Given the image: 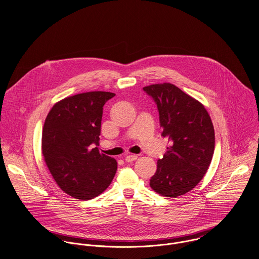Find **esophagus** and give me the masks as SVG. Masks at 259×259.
Wrapping results in <instances>:
<instances>
[{"instance_id":"esophagus-1","label":"esophagus","mask_w":259,"mask_h":259,"mask_svg":"<svg viewBox=\"0 0 259 259\" xmlns=\"http://www.w3.org/2000/svg\"><path fill=\"white\" fill-rule=\"evenodd\" d=\"M137 158H138V155H137V154H128V155L125 156V161H126V162H133V161H135Z\"/></svg>"}]
</instances>
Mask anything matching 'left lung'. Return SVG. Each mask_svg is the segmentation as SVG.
I'll list each match as a JSON object with an SVG mask.
<instances>
[{"mask_svg": "<svg viewBox=\"0 0 259 259\" xmlns=\"http://www.w3.org/2000/svg\"><path fill=\"white\" fill-rule=\"evenodd\" d=\"M144 91L159 113L162 137L169 147L149 185L166 197L191 190L206 174L214 151V128L205 108L172 83H155Z\"/></svg>", "mask_w": 259, "mask_h": 259, "instance_id": "obj_1", "label": "left lung"}]
</instances>
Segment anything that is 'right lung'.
I'll use <instances>...</instances> for the list:
<instances>
[{
  "instance_id": "right-lung-1",
  "label": "right lung",
  "mask_w": 259,
  "mask_h": 259,
  "mask_svg": "<svg viewBox=\"0 0 259 259\" xmlns=\"http://www.w3.org/2000/svg\"><path fill=\"white\" fill-rule=\"evenodd\" d=\"M115 94L89 92L57 103L47 115L41 152L57 185L76 199L89 200L104 192L117 162L99 151L103 108Z\"/></svg>"
}]
</instances>
